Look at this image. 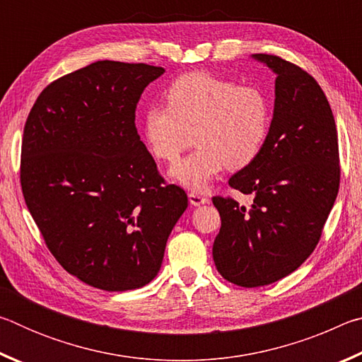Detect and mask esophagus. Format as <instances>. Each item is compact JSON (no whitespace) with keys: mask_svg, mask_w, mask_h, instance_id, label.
Segmentation results:
<instances>
[{"mask_svg":"<svg viewBox=\"0 0 362 362\" xmlns=\"http://www.w3.org/2000/svg\"><path fill=\"white\" fill-rule=\"evenodd\" d=\"M188 201L192 206H203L209 203V199L204 198V196H201L198 193H189L188 194Z\"/></svg>","mask_w":362,"mask_h":362,"instance_id":"esophagus-1","label":"esophagus"}]
</instances>
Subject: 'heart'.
<instances>
[{
    "label": "heart",
    "instance_id": "b5f03b06",
    "mask_svg": "<svg viewBox=\"0 0 362 362\" xmlns=\"http://www.w3.org/2000/svg\"><path fill=\"white\" fill-rule=\"evenodd\" d=\"M269 126L272 105L260 88L192 71L169 86L166 108L146 110L142 139L153 158L174 163L193 136L198 148L169 169V179L192 192H206L225 168L240 170L255 161Z\"/></svg>",
    "mask_w": 362,
    "mask_h": 362
}]
</instances>
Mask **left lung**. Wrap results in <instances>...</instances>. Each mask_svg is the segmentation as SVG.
Here are the masks:
<instances>
[{
	"label": "left lung",
	"instance_id": "obj_1",
	"mask_svg": "<svg viewBox=\"0 0 362 362\" xmlns=\"http://www.w3.org/2000/svg\"><path fill=\"white\" fill-rule=\"evenodd\" d=\"M274 79L267 142L228 185L252 194L250 207L212 198L222 220L212 257L222 276L241 287L276 283L313 252L340 183L339 140L320 84L300 66L252 54Z\"/></svg>",
	"mask_w": 362,
	"mask_h": 362
}]
</instances>
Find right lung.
Segmentation results:
<instances>
[{
	"mask_svg": "<svg viewBox=\"0 0 362 362\" xmlns=\"http://www.w3.org/2000/svg\"><path fill=\"white\" fill-rule=\"evenodd\" d=\"M161 66L99 60L42 90L22 140L21 183L57 262L108 292L139 289L161 268L185 212L140 140L136 108Z\"/></svg>",
	"mask_w": 362,
	"mask_h": 362,
	"instance_id": "1",
	"label": "right lung"
}]
</instances>
